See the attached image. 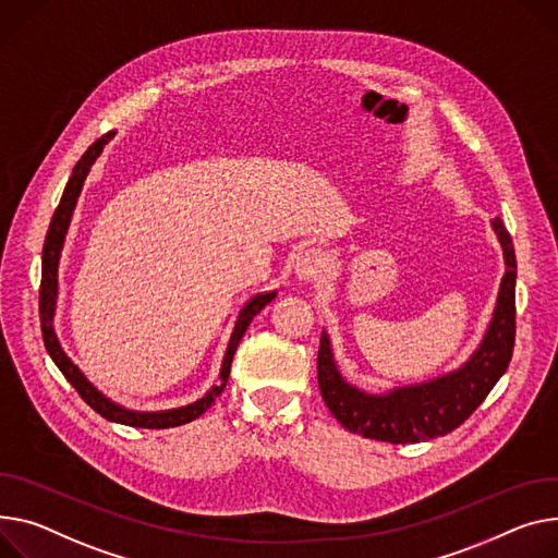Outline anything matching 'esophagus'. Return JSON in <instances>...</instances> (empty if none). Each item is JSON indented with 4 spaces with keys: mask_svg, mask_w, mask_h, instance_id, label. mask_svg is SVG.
Returning <instances> with one entry per match:
<instances>
[{
    "mask_svg": "<svg viewBox=\"0 0 558 558\" xmlns=\"http://www.w3.org/2000/svg\"><path fill=\"white\" fill-rule=\"evenodd\" d=\"M325 255L318 248H307L303 251L299 257H295L293 265V274L299 278V282H310L314 278H318L325 271Z\"/></svg>",
    "mask_w": 558,
    "mask_h": 558,
    "instance_id": "1",
    "label": "esophagus"
}]
</instances>
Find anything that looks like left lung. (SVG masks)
Listing matches in <instances>:
<instances>
[{
    "mask_svg": "<svg viewBox=\"0 0 558 558\" xmlns=\"http://www.w3.org/2000/svg\"><path fill=\"white\" fill-rule=\"evenodd\" d=\"M492 229L505 257V276L496 307L485 337L473 354L451 373L386 392H365L341 375L329 333L323 329L318 388L331 415L343 428L390 444H413L447 435L469 420L505 375L515 339V253L500 217L492 219Z\"/></svg>",
    "mask_w": 558,
    "mask_h": 558,
    "instance_id": "left-lung-1",
    "label": "left lung"
}]
</instances>
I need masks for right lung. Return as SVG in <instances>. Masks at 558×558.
<instances>
[{"mask_svg": "<svg viewBox=\"0 0 558 558\" xmlns=\"http://www.w3.org/2000/svg\"><path fill=\"white\" fill-rule=\"evenodd\" d=\"M117 132H107L105 136H100L96 143L89 145V150L81 157V161L76 163L71 172V179L64 185V193L62 199L51 217V225H49V233L45 240V248H43V284H40V323H43V339H45V348L49 352V356L53 359V363L58 365L60 373L64 375V379L78 390V395L94 408V411L109 420V422H117V424H125V426H134V428H174L181 424H189L193 420H197L199 415H204L208 408L215 403V399L221 395V390L227 388L229 375H231V363H233V354L244 337L246 327L251 325L253 316H257L263 312L274 299H276V289L274 291H263V293H255L253 299H248L244 303V307L238 314L233 333L229 339L227 352H225V361H221L219 367V379L217 384L197 401L193 403H185L179 408H168V411H132V408H125L117 401H111L107 395H102L87 377L83 369L73 363L66 352L60 345L58 339V331L53 325L56 318V305H58V267H60V255H62V246L66 240V231L71 225V217L73 210H76L81 191L85 185V179L94 166V161L100 157L102 147L107 145V141L114 138Z\"/></svg>", "mask_w": 558, "mask_h": 558, "instance_id": "right-lung-1", "label": "right lung"}]
</instances>
